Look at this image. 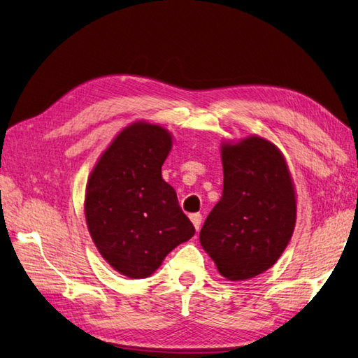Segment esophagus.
<instances>
[{"mask_svg":"<svg viewBox=\"0 0 358 358\" xmlns=\"http://www.w3.org/2000/svg\"><path fill=\"white\" fill-rule=\"evenodd\" d=\"M189 219H191V222H193L196 231H199L200 229V224H202V214H199V213L197 214H191Z\"/></svg>","mask_w":358,"mask_h":358,"instance_id":"obj_1","label":"esophagus"}]
</instances>
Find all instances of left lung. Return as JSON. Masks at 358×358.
Listing matches in <instances>:
<instances>
[{
  "instance_id": "obj_1",
  "label": "left lung",
  "mask_w": 358,
  "mask_h": 358,
  "mask_svg": "<svg viewBox=\"0 0 358 358\" xmlns=\"http://www.w3.org/2000/svg\"><path fill=\"white\" fill-rule=\"evenodd\" d=\"M223 194L200 231V245L222 276L243 281L272 267L289 245L296 196L282 153L249 136L222 145Z\"/></svg>"
}]
</instances>
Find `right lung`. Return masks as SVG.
<instances>
[{
  "label": "right lung",
  "instance_id": "right-lung-1",
  "mask_svg": "<svg viewBox=\"0 0 358 358\" xmlns=\"http://www.w3.org/2000/svg\"><path fill=\"white\" fill-rule=\"evenodd\" d=\"M171 149L169 130L134 123L121 130L88 179L85 215L101 257L127 278H147L196 229L182 213L161 167Z\"/></svg>",
  "mask_w": 358,
  "mask_h": 358
}]
</instances>
